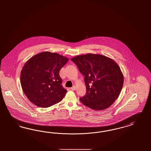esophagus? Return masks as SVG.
Here are the masks:
<instances>
[{"instance_id": "esophagus-1", "label": "esophagus", "mask_w": 151, "mask_h": 151, "mask_svg": "<svg viewBox=\"0 0 151 151\" xmlns=\"http://www.w3.org/2000/svg\"><path fill=\"white\" fill-rule=\"evenodd\" d=\"M71 89L72 90V91H75V90H76V86H73L71 88Z\"/></svg>"}]
</instances>
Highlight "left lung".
Wrapping results in <instances>:
<instances>
[{
    "label": "left lung",
    "mask_w": 151,
    "mask_h": 151,
    "mask_svg": "<svg viewBox=\"0 0 151 151\" xmlns=\"http://www.w3.org/2000/svg\"><path fill=\"white\" fill-rule=\"evenodd\" d=\"M84 77L86 94L80 98L88 108L96 110L111 106L121 93L123 75L115 61L100 54H87L71 59Z\"/></svg>",
    "instance_id": "obj_1"
}]
</instances>
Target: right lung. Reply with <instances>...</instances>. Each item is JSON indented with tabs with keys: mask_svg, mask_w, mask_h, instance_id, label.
Returning <instances> with one entry per match:
<instances>
[{
	"mask_svg": "<svg viewBox=\"0 0 151 151\" xmlns=\"http://www.w3.org/2000/svg\"><path fill=\"white\" fill-rule=\"evenodd\" d=\"M68 58L45 51L29 59L24 65L20 82L24 93L36 106L48 108L65 97L67 90L62 86L60 69Z\"/></svg>",
	"mask_w": 151,
	"mask_h": 151,
	"instance_id": "right-lung-1",
	"label": "right lung"
}]
</instances>
